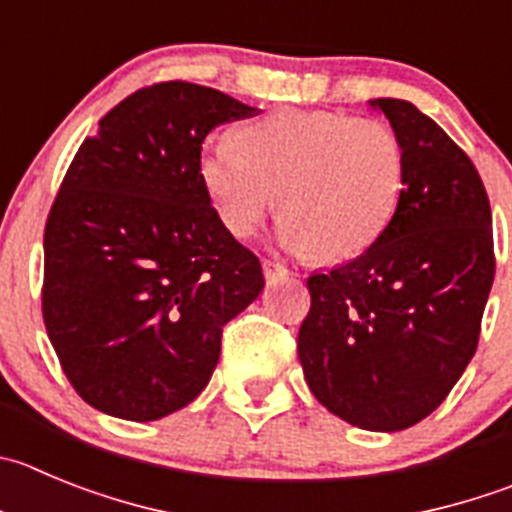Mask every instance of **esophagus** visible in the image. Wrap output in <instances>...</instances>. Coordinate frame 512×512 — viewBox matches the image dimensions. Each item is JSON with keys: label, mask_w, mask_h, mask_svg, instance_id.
Wrapping results in <instances>:
<instances>
[{"label": "esophagus", "mask_w": 512, "mask_h": 512, "mask_svg": "<svg viewBox=\"0 0 512 512\" xmlns=\"http://www.w3.org/2000/svg\"><path fill=\"white\" fill-rule=\"evenodd\" d=\"M262 272H265L267 283H278V280H285L290 275L288 267L272 260H262Z\"/></svg>", "instance_id": "34e87169"}]
</instances>
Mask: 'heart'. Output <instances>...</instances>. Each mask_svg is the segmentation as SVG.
Returning <instances> with one entry per match:
<instances>
[{"instance_id":"1","label":"heart","mask_w":512,"mask_h":512,"mask_svg":"<svg viewBox=\"0 0 512 512\" xmlns=\"http://www.w3.org/2000/svg\"><path fill=\"white\" fill-rule=\"evenodd\" d=\"M209 143L199 179L219 222L250 237L275 204L280 240L318 260H343L379 240L401 189V146L376 118L283 108Z\"/></svg>"}]
</instances>
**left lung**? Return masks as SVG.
I'll return each mask as SVG.
<instances>
[{
  "mask_svg": "<svg viewBox=\"0 0 512 512\" xmlns=\"http://www.w3.org/2000/svg\"><path fill=\"white\" fill-rule=\"evenodd\" d=\"M401 146L379 240L313 272L298 356L310 391L358 429L399 432L447 399L475 356L495 278L493 214L467 154L409 100H369Z\"/></svg>",
  "mask_w": 512,
  "mask_h": 512,
  "instance_id": "1",
  "label": "left lung"
}]
</instances>
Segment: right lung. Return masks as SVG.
Segmentation results:
<instances>
[{
  "mask_svg": "<svg viewBox=\"0 0 512 512\" xmlns=\"http://www.w3.org/2000/svg\"><path fill=\"white\" fill-rule=\"evenodd\" d=\"M252 113L171 80L121 100L78 148L47 217L42 318L90 407L131 422L179 412L265 288L199 179L207 133Z\"/></svg>",
  "mask_w": 512,
  "mask_h": 512,
  "instance_id": "obj_1",
  "label": "right lung"
}]
</instances>
